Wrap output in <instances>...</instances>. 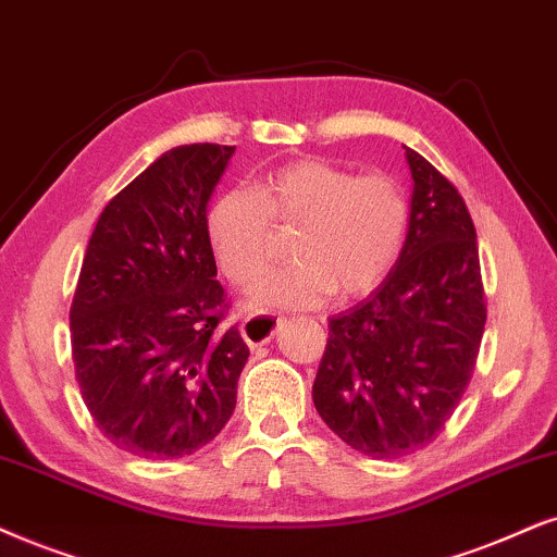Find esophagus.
Here are the masks:
<instances>
[{"mask_svg":"<svg viewBox=\"0 0 557 557\" xmlns=\"http://www.w3.org/2000/svg\"><path fill=\"white\" fill-rule=\"evenodd\" d=\"M280 323H283V319H277V315H267V313L246 315L242 323L244 342L249 344V347H262V344H267L274 334H277Z\"/></svg>","mask_w":557,"mask_h":557,"instance_id":"1","label":"esophagus"}]
</instances>
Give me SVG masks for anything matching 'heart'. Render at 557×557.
Instances as JSON below:
<instances>
[{
  "mask_svg": "<svg viewBox=\"0 0 557 557\" xmlns=\"http://www.w3.org/2000/svg\"><path fill=\"white\" fill-rule=\"evenodd\" d=\"M272 221L300 226L293 264L257 290L262 308H313L331 293L360 298L388 277L404 251L411 208L388 174H362L326 159L272 169L259 185L231 187L208 213L215 262L236 287H251L272 262Z\"/></svg>",
  "mask_w": 557,
  "mask_h": 557,
  "instance_id": "heart-1",
  "label": "heart"
}]
</instances>
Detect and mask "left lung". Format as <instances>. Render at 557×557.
<instances>
[{
	"label": "left lung",
	"instance_id": "1",
	"mask_svg": "<svg viewBox=\"0 0 557 557\" xmlns=\"http://www.w3.org/2000/svg\"><path fill=\"white\" fill-rule=\"evenodd\" d=\"M404 251L368 298L329 321L313 404L334 434L370 457L436 440L481 349L485 293L478 238L453 182L413 149Z\"/></svg>",
	"mask_w": 557,
	"mask_h": 557
}]
</instances>
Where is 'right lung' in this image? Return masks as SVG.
I'll return each instance as SVG.
<instances>
[{
    "mask_svg": "<svg viewBox=\"0 0 557 557\" xmlns=\"http://www.w3.org/2000/svg\"><path fill=\"white\" fill-rule=\"evenodd\" d=\"M236 146L161 153L104 206L72 302L76 383L115 447L193 455L236 408L249 347L223 329L208 202Z\"/></svg>",
    "mask_w": 557,
    "mask_h": 557,
    "instance_id": "obj_1",
    "label": "right lung"
}]
</instances>
